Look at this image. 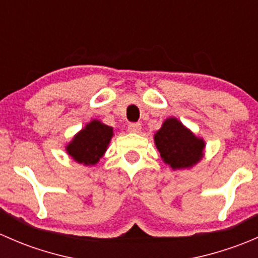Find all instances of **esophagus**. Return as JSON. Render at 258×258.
<instances>
[{
    "mask_svg": "<svg viewBox=\"0 0 258 258\" xmlns=\"http://www.w3.org/2000/svg\"><path fill=\"white\" fill-rule=\"evenodd\" d=\"M141 123H130L128 124V131L134 132V134H139L141 131Z\"/></svg>",
    "mask_w": 258,
    "mask_h": 258,
    "instance_id": "34e87169",
    "label": "esophagus"
}]
</instances>
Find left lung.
I'll use <instances>...</instances> for the list:
<instances>
[{
  "label": "left lung",
  "instance_id": "8db88e82",
  "mask_svg": "<svg viewBox=\"0 0 258 258\" xmlns=\"http://www.w3.org/2000/svg\"><path fill=\"white\" fill-rule=\"evenodd\" d=\"M161 158L172 170L191 168L204 157L205 141L175 117H170L153 136Z\"/></svg>",
  "mask_w": 258,
  "mask_h": 258
}]
</instances>
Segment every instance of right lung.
Wrapping results in <instances>:
<instances>
[{"mask_svg":"<svg viewBox=\"0 0 258 258\" xmlns=\"http://www.w3.org/2000/svg\"><path fill=\"white\" fill-rule=\"evenodd\" d=\"M112 136V127L92 119L66 146V151L76 162L86 166L96 165L105 155Z\"/></svg>","mask_w":258,"mask_h":258,"instance_id":"1","label":"right lung"}]
</instances>
